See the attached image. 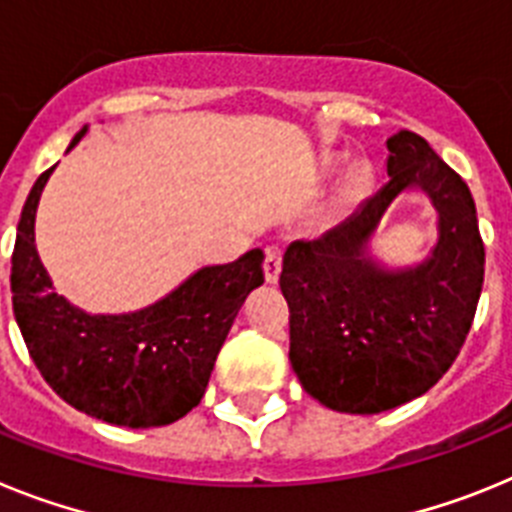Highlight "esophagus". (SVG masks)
<instances>
[{"label": "esophagus", "mask_w": 512, "mask_h": 512, "mask_svg": "<svg viewBox=\"0 0 512 512\" xmlns=\"http://www.w3.org/2000/svg\"><path fill=\"white\" fill-rule=\"evenodd\" d=\"M281 262L283 250L278 244H270L268 250H265V278H268V283L278 281V275H281Z\"/></svg>", "instance_id": "obj_1"}]
</instances>
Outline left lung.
I'll use <instances>...</instances> for the list:
<instances>
[{
    "mask_svg": "<svg viewBox=\"0 0 512 512\" xmlns=\"http://www.w3.org/2000/svg\"><path fill=\"white\" fill-rule=\"evenodd\" d=\"M389 182L348 221L283 255L288 358L309 397L335 412L376 415L420 397L456 361L484 283V242L469 185L422 136L394 133ZM439 208L442 237L422 266L389 274L365 242L402 189Z\"/></svg>",
    "mask_w": 512,
    "mask_h": 512,
    "instance_id": "left-lung-1",
    "label": "left lung"
}]
</instances>
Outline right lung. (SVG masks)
Returning a JSON list of instances; mask_svg holds the SVG:
<instances>
[{
  "instance_id": "right-lung-1",
  "label": "right lung",
  "mask_w": 512,
  "mask_h": 512,
  "mask_svg": "<svg viewBox=\"0 0 512 512\" xmlns=\"http://www.w3.org/2000/svg\"><path fill=\"white\" fill-rule=\"evenodd\" d=\"M87 128L74 136L77 144ZM51 170L35 180L12 252V309L28 353L64 402L126 428H159L206 394L213 363L244 299L262 286V250L203 268L136 314L90 317L51 291L35 252V208Z\"/></svg>"
}]
</instances>
